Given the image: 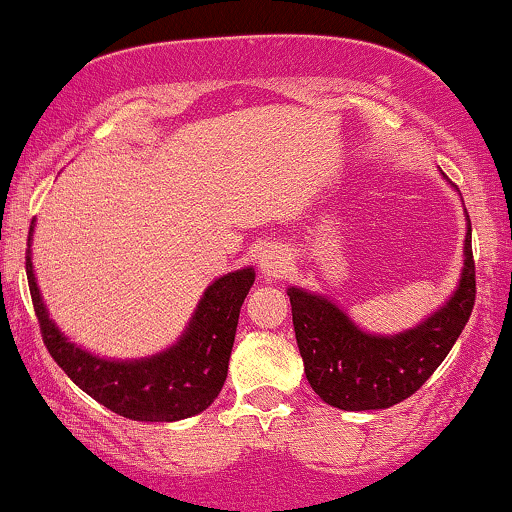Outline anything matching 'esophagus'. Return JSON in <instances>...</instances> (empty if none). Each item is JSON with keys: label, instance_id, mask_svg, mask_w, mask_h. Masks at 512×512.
Wrapping results in <instances>:
<instances>
[{"label": "esophagus", "instance_id": "esophagus-1", "mask_svg": "<svg viewBox=\"0 0 512 512\" xmlns=\"http://www.w3.org/2000/svg\"><path fill=\"white\" fill-rule=\"evenodd\" d=\"M258 268H261V275L265 279H279L289 270V256L279 247H275V244H270V247H265L258 254Z\"/></svg>", "mask_w": 512, "mask_h": 512}]
</instances>
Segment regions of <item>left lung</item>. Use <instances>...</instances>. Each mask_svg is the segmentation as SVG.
I'll use <instances>...</instances> for the list:
<instances>
[{
	"label": "left lung",
	"instance_id": "obj_1",
	"mask_svg": "<svg viewBox=\"0 0 512 512\" xmlns=\"http://www.w3.org/2000/svg\"><path fill=\"white\" fill-rule=\"evenodd\" d=\"M286 293L305 375L314 394L340 410L391 408L429 380L471 317L475 303L471 219L466 214L464 268L450 298L417 326L401 333L363 331L338 303L321 293L298 286H289Z\"/></svg>",
	"mask_w": 512,
	"mask_h": 512
}]
</instances>
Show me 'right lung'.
Returning <instances> with one entry per match:
<instances>
[{"label":"right lung","instance_id":"1","mask_svg":"<svg viewBox=\"0 0 512 512\" xmlns=\"http://www.w3.org/2000/svg\"><path fill=\"white\" fill-rule=\"evenodd\" d=\"M32 233L27 237L25 270L44 345L76 387L116 415L135 422H179L200 415L226 382L240 307L254 286V268L214 279L202 293L179 340L144 359H104L60 331L41 298L32 265Z\"/></svg>","mask_w":512,"mask_h":512}]
</instances>
